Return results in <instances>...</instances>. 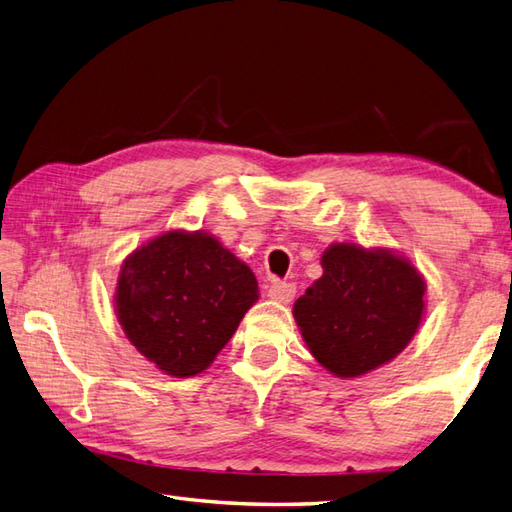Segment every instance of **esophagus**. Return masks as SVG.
<instances>
[{
  "mask_svg": "<svg viewBox=\"0 0 512 512\" xmlns=\"http://www.w3.org/2000/svg\"><path fill=\"white\" fill-rule=\"evenodd\" d=\"M295 292H297V286L292 284V281L273 279V281H270V286H268V297L275 299V301H281V303L292 301Z\"/></svg>",
  "mask_w": 512,
  "mask_h": 512,
  "instance_id": "34e87169",
  "label": "esophagus"
}]
</instances>
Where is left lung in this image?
Instances as JSON below:
<instances>
[{
    "label": "left lung",
    "instance_id": "obj_1",
    "mask_svg": "<svg viewBox=\"0 0 512 512\" xmlns=\"http://www.w3.org/2000/svg\"><path fill=\"white\" fill-rule=\"evenodd\" d=\"M323 277L295 301V319L312 356L332 374L354 378L385 365L416 334L424 279L389 250L334 244Z\"/></svg>",
    "mask_w": 512,
    "mask_h": 512
}]
</instances>
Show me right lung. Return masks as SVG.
<instances>
[{
  "instance_id": "right-lung-1",
  "label": "right lung",
  "mask_w": 512,
  "mask_h": 512,
  "mask_svg": "<svg viewBox=\"0 0 512 512\" xmlns=\"http://www.w3.org/2000/svg\"><path fill=\"white\" fill-rule=\"evenodd\" d=\"M257 292L253 270L215 237L171 231L125 259L116 312L140 354L189 378L231 341Z\"/></svg>"
}]
</instances>
